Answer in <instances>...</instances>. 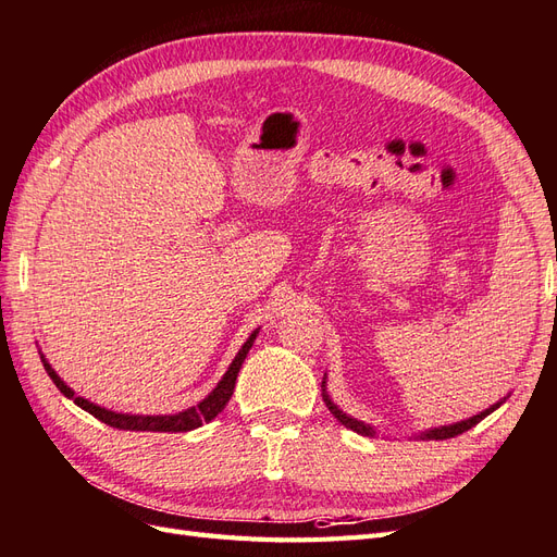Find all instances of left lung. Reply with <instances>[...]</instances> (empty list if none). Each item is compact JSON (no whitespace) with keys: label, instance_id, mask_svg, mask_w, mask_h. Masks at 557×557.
<instances>
[{"label":"left lung","instance_id":"obj_1","mask_svg":"<svg viewBox=\"0 0 557 557\" xmlns=\"http://www.w3.org/2000/svg\"><path fill=\"white\" fill-rule=\"evenodd\" d=\"M506 397H508V395H506ZM506 397H502V400L494 403L490 409L480 411V414H475V417L463 419V421H456V423H449V425L428 428V431H421V433H417V437H421V440H447V437H456V435H461V433L470 431V428H473V425H478V423H480L484 417H490L494 409L502 407V405L506 403ZM322 400H324V405H326V407H330V411H332L334 419H336L338 423H344L346 428H350V431L360 433V435H372V437L376 435L374 425H369V423H364V421H358V419L348 417L344 409H338V405H334V400H332V397H330V393H326V376L322 379Z\"/></svg>","mask_w":557,"mask_h":557}]
</instances>
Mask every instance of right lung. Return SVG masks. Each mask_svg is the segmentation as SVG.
<instances>
[{
  "label": "right lung",
  "instance_id": "right-lung-1",
  "mask_svg": "<svg viewBox=\"0 0 557 557\" xmlns=\"http://www.w3.org/2000/svg\"><path fill=\"white\" fill-rule=\"evenodd\" d=\"M256 336H259V330H253L251 336L245 341V346L239 348V352L235 355V360L227 367V372L223 374V379L216 383V388H213L202 403H197L195 407H188L183 411H176V414H160V417H143V414H122V411H112L106 407H98L89 400H84V397L75 395V391L67 386V383L53 372V367L49 364V360L45 358V352H41V364H45L47 374L51 376V381L55 383V388H59L65 397L70 400H75L77 407H82L84 411H89L91 417H96L98 421H103L112 428H117V431H150V433H185V431H195L202 423H209L211 419H216L223 407L227 405V400L233 397L235 391V381L239 374V367L245 362L249 348L253 346Z\"/></svg>",
  "mask_w": 557,
  "mask_h": 557
}]
</instances>
